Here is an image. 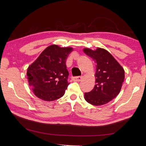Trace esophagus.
Here are the masks:
<instances>
[{"mask_svg":"<svg viewBox=\"0 0 146 146\" xmlns=\"http://www.w3.org/2000/svg\"><path fill=\"white\" fill-rule=\"evenodd\" d=\"M82 76H74V77L72 78L73 81H76V82H79L82 80Z\"/></svg>","mask_w":146,"mask_h":146,"instance_id":"34e87169","label":"esophagus"}]
</instances>
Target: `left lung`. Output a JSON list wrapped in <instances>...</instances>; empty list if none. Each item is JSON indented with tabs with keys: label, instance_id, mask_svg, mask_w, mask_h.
<instances>
[{
	"label": "left lung",
	"instance_id": "left-lung-1",
	"mask_svg": "<svg viewBox=\"0 0 146 146\" xmlns=\"http://www.w3.org/2000/svg\"><path fill=\"white\" fill-rule=\"evenodd\" d=\"M83 51L97 64L96 85L90 92L84 93L85 100L93 106L106 104L119 94L125 78L124 70L104 49L84 48Z\"/></svg>",
	"mask_w": 146,
	"mask_h": 146
}]
</instances>
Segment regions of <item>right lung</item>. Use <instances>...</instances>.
<instances>
[{
  "mask_svg": "<svg viewBox=\"0 0 146 146\" xmlns=\"http://www.w3.org/2000/svg\"><path fill=\"white\" fill-rule=\"evenodd\" d=\"M73 51L70 47L51 45L28 68L29 85L38 98L53 101L62 97L69 85L66 62Z\"/></svg>",
  "mask_w": 146,
  "mask_h": 146,
  "instance_id": "add662e5",
  "label": "right lung"
}]
</instances>
